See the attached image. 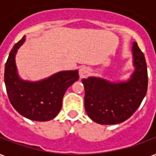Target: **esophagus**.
<instances>
[{
    "label": "esophagus",
    "instance_id": "obj_1",
    "mask_svg": "<svg viewBox=\"0 0 156 156\" xmlns=\"http://www.w3.org/2000/svg\"><path fill=\"white\" fill-rule=\"evenodd\" d=\"M90 73V68L88 67H82L79 69V77L80 78H87L88 75Z\"/></svg>",
    "mask_w": 156,
    "mask_h": 156
}]
</instances>
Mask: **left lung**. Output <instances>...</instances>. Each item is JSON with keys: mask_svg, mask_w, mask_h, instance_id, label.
Returning a JSON list of instances; mask_svg holds the SVG:
<instances>
[{"mask_svg": "<svg viewBox=\"0 0 156 156\" xmlns=\"http://www.w3.org/2000/svg\"><path fill=\"white\" fill-rule=\"evenodd\" d=\"M134 73L127 82L110 83L100 78H83L84 106L88 117L100 124L124 122L140 107L148 88L147 65L137 42L132 47Z\"/></svg>", "mask_w": 156, "mask_h": 156, "instance_id": "obj_1", "label": "left lung"}]
</instances>
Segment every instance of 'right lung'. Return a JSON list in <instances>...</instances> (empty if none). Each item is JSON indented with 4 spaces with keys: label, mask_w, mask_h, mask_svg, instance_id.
Instances as JSON below:
<instances>
[{
    "label": "right lung",
    "mask_w": 156,
    "mask_h": 156,
    "mask_svg": "<svg viewBox=\"0 0 156 156\" xmlns=\"http://www.w3.org/2000/svg\"><path fill=\"white\" fill-rule=\"evenodd\" d=\"M24 41L25 37L14 45L5 62L4 80L9 100L20 115L31 120H51L61 110L65 92L78 81V72H59L38 82L22 80L17 73L15 56Z\"/></svg>",
    "instance_id": "right-lung-1"
}]
</instances>
